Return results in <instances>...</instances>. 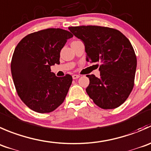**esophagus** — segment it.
Wrapping results in <instances>:
<instances>
[{
    "instance_id": "obj_1",
    "label": "esophagus",
    "mask_w": 151,
    "mask_h": 151,
    "mask_svg": "<svg viewBox=\"0 0 151 151\" xmlns=\"http://www.w3.org/2000/svg\"><path fill=\"white\" fill-rule=\"evenodd\" d=\"M80 77V76L79 75H73V79H77V78H78Z\"/></svg>"
}]
</instances>
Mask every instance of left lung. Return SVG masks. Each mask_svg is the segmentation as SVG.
<instances>
[{
	"label": "left lung",
	"mask_w": 151,
	"mask_h": 151,
	"mask_svg": "<svg viewBox=\"0 0 151 151\" xmlns=\"http://www.w3.org/2000/svg\"><path fill=\"white\" fill-rule=\"evenodd\" d=\"M82 40L86 61L100 62L101 77L87 75L86 92L100 108L111 109L126 101L134 86L137 56L129 40L120 31L109 27L81 25L69 27Z\"/></svg>",
	"instance_id": "8db88e82"
}]
</instances>
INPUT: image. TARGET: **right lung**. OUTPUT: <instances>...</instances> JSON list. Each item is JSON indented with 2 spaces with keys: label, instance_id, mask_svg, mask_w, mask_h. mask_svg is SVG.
<instances>
[{
  "label": "right lung",
  "instance_id": "obj_1",
  "mask_svg": "<svg viewBox=\"0 0 151 151\" xmlns=\"http://www.w3.org/2000/svg\"><path fill=\"white\" fill-rule=\"evenodd\" d=\"M73 37L62 28H47L28 34L16 46L11 62L13 81L18 96L33 111L51 112L65 101L72 76L57 77L50 66L59 65L61 50Z\"/></svg>",
  "mask_w": 151,
  "mask_h": 151
}]
</instances>
